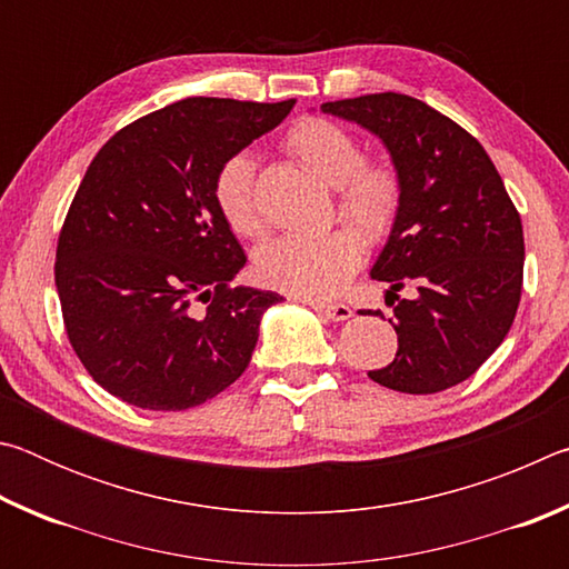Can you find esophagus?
<instances>
[{
	"instance_id": "esophagus-1",
	"label": "esophagus",
	"mask_w": 569,
	"mask_h": 569,
	"mask_svg": "<svg viewBox=\"0 0 569 569\" xmlns=\"http://www.w3.org/2000/svg\"><path fill=\"white\" fill-rule=\"evenodd\" d=\"M308 306L316 308V311L323 313V316H329L331 321H346V319H351V316H353L351 306H346V303H319V301H308Z\"/></svg>"
}]
</instances>
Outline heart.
<instances>
[{
    "mask_svg": "<svg viewBox=\"0 0 569 569\" xmlns=\"http://www.w3.org/2000/svg\"><path fill=\"white\" fill-rule=\"evenodd\" d=\"M288 150L316 178L336 188L339 213L363 238L389 236L401 208V178L389 162H363L349 130L321 118L293 124ZM213 196L220 216L240 238L263 236L266 220L256 198V170L248 156H233L220 166ZM363 243L351 228L319 236H283L256 250L253 271L268 288L301 298H331L361 263Z\"/></svg>",
    "mask_w": 569,
    "mask_h": 569,
    "instance_id": "1",
    "label": "heart"
}]
</instances>
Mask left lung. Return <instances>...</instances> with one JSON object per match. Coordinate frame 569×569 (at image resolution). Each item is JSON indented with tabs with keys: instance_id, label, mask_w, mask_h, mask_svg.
<instances>
[{
	"instance_id": "1",
	"label": "left lung",
	"mask_w": 569,
	"mask_h": 569,
	"mask_svg": "<svg viewBox=\"0 0 569 569\" xmlns=\"http://www.w3.org/2000/svg\"><path fill=\"white\" fill-rule=\"evenodd\" d=\"M381 140L401 178L399 218L371 266L389 283L399 349L369 371L381 387L437 393L469 379L505 341L522 296V220L485 148L409 94L323 102ZM407 284L411 299L396 293ZM379 316V313H377Z\"/></svg>"
}]
</instances>
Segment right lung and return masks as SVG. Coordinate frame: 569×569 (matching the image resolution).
I'll list each match as a JSON object with an SVG mask.
<instances>
[{"label":"right lung","instance_id":"1","mask_svg":"<svg viewBox=\"0 0 569 569\" xmlns=\"http://www.w3.org/2000/svg\"><path fill=\"white\" fill-rule=\"evenodd\" d=\"M293 104L188 98L114 132L90 162L54 283L74 353L112 397L182 411L248 369L263 313L283 296L230 286L246 253L213 182Z\"/></svg>","mask_w":569,"mask_h":569}]
</instances>
